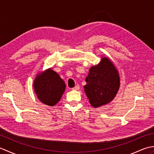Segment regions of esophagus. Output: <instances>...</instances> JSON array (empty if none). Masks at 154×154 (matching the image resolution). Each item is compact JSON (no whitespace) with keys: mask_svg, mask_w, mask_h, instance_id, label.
Instances as JSON below:
<instances>
[{"mask_svg":"<svg viewBox=\"0 0 154 154\" xmlns=\"http://www.w3.org/2000/svg\"><path fill=\"white\" fill-rule=\"evenodd\" d=\"M80 89V86L79 85H77L76 86L74 87L73 88H72V89L73 90H79Z\"/></svg>","mask_w":154,"mask_h":154,"instance_id":"34e87169","label":"esophagus"}]
</instances>
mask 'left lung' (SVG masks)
I'll return each mask as SVG.
<instances>
[{"instance_id": "1", "label": "left lung", "mask_w": 154, "mask_h": 154, "mask_svg": "<svg viewBox=\"0 0 154 154\" xmlns=\"http://www.w3.org/2000/svg\"><path fill=\"white\" fill-rule=\"evenodd\" d=\"M85 81V92L94 108L112 101L120 87L118 71L107 57H103L97 65L91 67Z\"/></svg>"}]
</instances>
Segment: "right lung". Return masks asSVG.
<instances>
[{"label": "right lung", "mask_w": 154, "mask_h": 154, "mask_svg": "<svg viewBox=\"0 0 154 154\" xmlns=\"http://www.w3.org/2000/svg\"><path fill=\"white\" fill-rule=\"evenodd\" d=\"M34 87L39 100L52 106L60 101L65 91V84L56 72L49 69L38 75Z\"/></svg>", "instance_id": "add662e5"}]
</instances>
